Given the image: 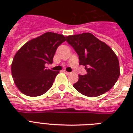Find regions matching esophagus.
<instances>
[{
	"mask_svg": "<svg viewBox=\"0 0 133 133\" xmlns=\"http://www.w3.org/2000/svg\"><path fill=\"white\" fill-rule=\"evenodd\" d=\"M63 72H64L65 74H66V75H69V74H70V72H67V71L65 70H63Z\"/></svg>",
	"mask_w": 133,
	"mask_h": 133,
	"instance_id": "obj_1",
	"label": "esophagus"
}]
</instances>
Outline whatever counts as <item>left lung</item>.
I'll use <instances>...</instances> for the list:
<instances>
[{"label": "left lung", "mask_w": 133, "mask_h": 133, "mask_svg": "<svg viewBox=\"0 0 133 133\" xmlns=\"http://www.w3.org/2000/svg\"><path fill=\"white\" fill-rule=\"evenodd\" d=\"M79 56V64L87 71L79 75L73 86L87 97H95L108 92L113 87L120 75L119 60L109 46L90 33L75 34L66 37Z\"/></svg>", "instance_id": "left-lung-1"}]
</instances>
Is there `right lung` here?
Returning <instances> with one entry per match:
<instances>
[{
  "mask_svg": "<svg viewBox=\"0 0 133 133\" xmlns=\"http://www.w3.org/2000/svg\"><path fill=\"white\" fill-rule=\"evenodd\" d=\"M62 34L46 32L20 48L11 63V75L16 85L24 95L37 97L52 87L58 71L47 69L52 63L58 46L65 41Z\"/></svg>",
  "mask_w": 133,
  "mask_h": 133,
  "instance_id": "obj_1",
  "label": "right lung"
}]
</instances>
